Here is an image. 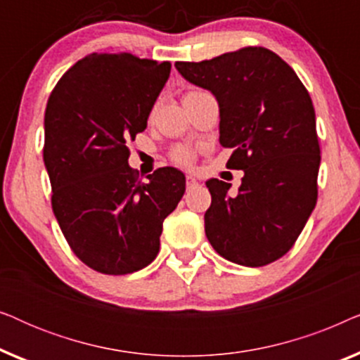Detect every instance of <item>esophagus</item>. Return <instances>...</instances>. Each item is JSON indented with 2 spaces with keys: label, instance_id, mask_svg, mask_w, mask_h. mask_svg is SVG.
Instances as JSON below:
<instances>
[{
  "label": "esophagus",
  "instance_id": "34e87169",
  "mask_svg": "<svg viewBox=\"0 0 360 360\" xmlns=\"http://www.w3.org/2000/svg\"><path fill=\"white\" fill-rule=\"evenodd\" d=\"M196 185H198V180H196L193 175L186 176V188H188V190H190V188H195Z\"/></svg>",
  "mask_w": 360,
  "mask_h": 360
}]
</instances>
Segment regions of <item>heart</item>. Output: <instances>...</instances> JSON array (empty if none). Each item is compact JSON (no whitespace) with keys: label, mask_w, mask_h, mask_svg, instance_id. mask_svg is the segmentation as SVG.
<instances>
[{"label":"heart","mask_w":360,"mask_h":360,"mask_svg":"<svg viewBox=\"0 0 360 360\" xmlns=\"http://www.w3.org/2000/svg\"><path fill=\"white\" fill-rule=\"evenodd\" d=\"M174 159L179 162V164H190L191 162V152L185 147H179V149L174 150Z\"/></svg>","instance_id":"heart-1"}]
</instances>
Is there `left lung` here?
Returning <instances> with one entry per match:
<instances>
[{"label":"left lung","instance_id":"obj_1","mask_svg":"<svg viewBox=\"0 0 360 360\" xmlns=\"http://www.w3.org/2000/svg\"><path fill=\"white\" fill-rule=\"evenodd\" d=\"M186 82L213 93L229 169L243 170L238 193L206 181L205 233L221 257L262 267L288 252L313 213L321 155L307 88L277 53L245 47L203 62H176Z\"/></svg>","mask_w":360,"mask_h":360}]
</instances>
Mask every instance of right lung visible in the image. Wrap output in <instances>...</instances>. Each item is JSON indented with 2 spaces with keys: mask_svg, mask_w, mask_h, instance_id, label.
<instances>
[{
  "mask_svg": "<svg viewBox=\"0 0 360 360\" xmlns=\"http://www.w3.org/2000/svg\"><path fill=\"white\" fill-rule=\"evenodd\" d=\"M170 68L126 52L90 53L49 96L44 164L52 210L73 252L96 272L147 267L185 193L184 172L164 167L141 181L127 164V142L147 127Z\"/></svg>",
  "mask_w": 360,
  "mask_h": 360,
  "instance_id": "add662e5",
  "label": "right lung"
}]
</instances>
